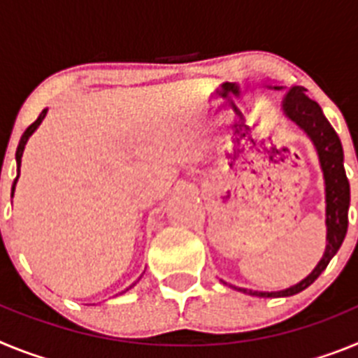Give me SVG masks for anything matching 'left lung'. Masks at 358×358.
<instances>
[{
	"label": "left lung",
	"mask_w": 358,
	"mask_h": 358,
	"mask_svg": "<svg viewBox=\"0 0 358 358\" xmlns=\"http://www.w3.org/2000/svg\"><path fill=\"white\" fill-rule=\"evenodd\" d=\"M274 90H280V87H274ZM281 109L290 122H294L297 127L306 132L317 150L319 163H321L322 176H324V192H327V249L314 271L290 289L278 290V292H258V290L233 287L240 292L258 297L294 296L312 285L321 276L322 271L328 267L335 252L339 251L348 231L350 182H348L346 172H344V152L339 136L334 131L330 122L324 118L319 103L306 94L305 87L294 85L283 98Z\"/></svg>",
	"instance_id": "left-lung-1"
}]
</instances>
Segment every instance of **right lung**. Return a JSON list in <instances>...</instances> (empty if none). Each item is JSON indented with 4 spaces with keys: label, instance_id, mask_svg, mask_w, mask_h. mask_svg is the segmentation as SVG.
I'll return each mask as SVG.
<instances>
[{
    "label": "right lung",
    "instance_id": "obj_1",
    "mask_svg": "<svg viewBox=\"0 0 358 358\" xmlns=\"http://www.w3.org/2000/svg\"><path fill=\"white\" fill-rule=\"evenodd\" d=\"M46 110H48V109H44L43 113H41V115H39V118H37L36 122L31 123L30 127H28L27 131L23 132V136H21V140H19L17 150H15V161H17V177H19V169H21V157H23L24 145H27L28 138H30V136L34 134V132H36V129L39 127V125H41V122H43V120H44V116H46ZM17 177H15V179H14V185H12V195H14V188H15V182H17Z\"/></svg>",
    "mask_w": 358,
    "mask_h": 358
}]
</instances>
